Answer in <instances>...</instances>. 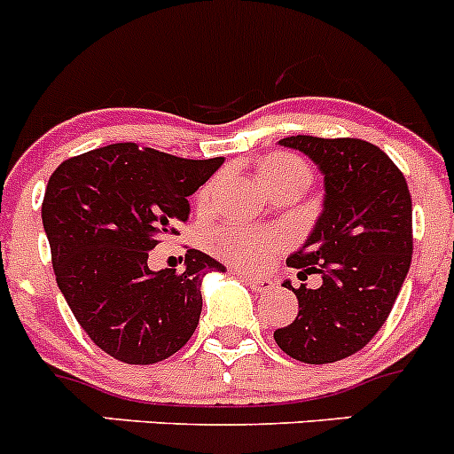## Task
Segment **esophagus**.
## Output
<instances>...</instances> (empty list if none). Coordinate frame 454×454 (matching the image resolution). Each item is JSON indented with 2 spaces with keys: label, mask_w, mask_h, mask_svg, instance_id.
<instances>
[{
  "label": "esophagus",
  "mask_w": 454,
  "mask_h": 454,
  "mask_svg": "<svg viewBox=\"0 0 454 454\" xmlns=\"http://www.w3.org/2000/svg\"><path fill=\"white\" fill-rule=\"evenodd\" d=\"M234 274L240 276V278H243L245 283L254 289V292H270V289L274 287V280L262 278V276H249V274H243V271H239V270H234Z\"/></svg>",
  "instance_id": "obj_1"
}]
</instances>
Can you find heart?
<instances>
[{
	"instance_id": "b5f03b06",
	"label": "heart",
	"mask_w": 454,
	"mask_h": 454,
	"mask_svg": "<svg viewBox=\"0 0 454 454\" xmlns=\"http://www.w3.org/2000/svg\"><path fill=\"white\" fill-rule=\"evenodd\" d=\"M256 180L267 193L276 189L296 187L301 192L312 183V169L294 153L265 155L256 165ZM214 193V184H207L198 196L200 207H207ZM280 247V239L271 231H256L247 227H224L214 236V249L223 258L240 267H262L271 261Z\"/></svg>"
}]
</instances>
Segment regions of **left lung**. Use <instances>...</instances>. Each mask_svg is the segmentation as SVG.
<instances>
[{
	"mask_svg": "<svg viewBox=\"0 0 454 454\" xmlns=\"http://www.w3.org/2000/svg\"><path fill=\"white\" fill-rule=\"evenodd\" d=\"M280 146L308 155L323 176V209L287 265L321 274V287L292 289L299 314L274 332L285 354L303 364H334L381 330L412 258L408 183L379 146L356 137L289 136Z\"/></svg>",
	"mask_w": 454,
	"mask_h": 454,
	"instance_id": "left-lung-1",
	"label": "left lung"
}]
</instances>
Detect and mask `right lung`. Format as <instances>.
<instances>
[{"label": "right lung", "mask_w": 454, "mask_h": 454, "mask_svg": "<svg viewBox=\"0 0 454 454\" xmlns=\"http://www.w3.org/2000/svg\"><path fill=\"white\" fill-rule=\"evenodd\" d=\"M223 162L120 142L64 160L51 176L42 223L55 280L82 330L114 359L158 364L196 332L202 278L224 265L187 249L180 274L153 271L149 252L178 234L189 196Z\"/></svg>", "instance_id": "add662e5"}]
</instances>
